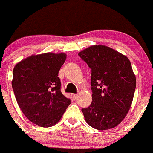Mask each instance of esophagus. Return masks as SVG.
Returning a JSON list of instances; mask_svg holds the SVG:
<instances>
[{"label": "esophagus", "instance_id": "1", "mask_svg": "<svg viewBox=\"0 0 153 153\" xmlns=\"http://www.w3.org/2000/svg\"><path fill=\"white\" fill-rule=\"evenodd\" d=\"M78 97V94H72V98L73 100H76Z\"/></svg>", "mask_w": 153, "mask_h": 153}]
</instances>
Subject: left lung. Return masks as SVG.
Segmentation results:
<instances>
[{
    "label": "left lung",
    "instance_id": "left-lung-1",
    "mask_svg": "<svg viewBox=\"0 0 153 153\" xmlns=\"http://www.w3.org/2000/svg\"><path fill=\"white\" fill-rule=\"evenodd\" d=\"M91 68L92 102L82 109L87 123L105 131L119 125L132 104L136 76L126 56L105 45H92L78 53Z\"/></svg>",
    "mask_w": 153,
    "mask_h": 153
}]
</instances>
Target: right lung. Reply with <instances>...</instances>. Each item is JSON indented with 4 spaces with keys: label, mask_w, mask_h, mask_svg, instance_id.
Listing matches in <instances>:
<instances>
[{
    "label": "right lung",
    "mask_w": 153,
    "mask_h": 153,
    "mask_svg": "<svg viewBox=\"0 0 153 153\" xmlns=\"http://www.w3.org/2000/svg\"><path fill=\"white\" fill-rule=\"evenodd\" d=\"M66 56L65 53L33 54L14 66L12 87L17 103L29 121L42 128L59 122L71 103L61 92L58 77Z\"/></svg>",
    "instance_id": "obj_1"
}]
</instances>
